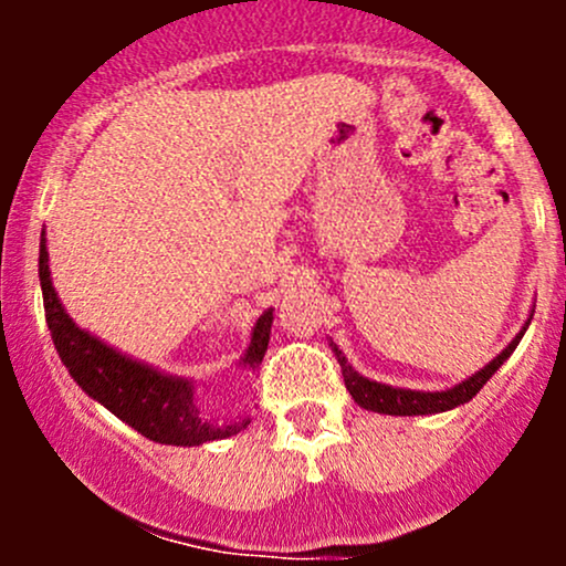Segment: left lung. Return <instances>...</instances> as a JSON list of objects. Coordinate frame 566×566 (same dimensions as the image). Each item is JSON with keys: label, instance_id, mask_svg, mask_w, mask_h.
I'll return each instance as SVG.
<instances>
[{"label": "left lung", "instance_id": "obj_1", "mask_svg": "<svg viewBox=\"0 0 566 566\" xmlns=\"http://www.w3.org/2000/svg\"><path fill=\"white\" fill-rule=\"evenodd\" d=\"M532 314H535V311H530L524 327L518 329L516 337H513L509 346L500 350L490 365H484L479 373H473L471 378L454 382L452 388H444V391H412V388H396V386H388V382L369 380L348 365L346 354H343V350L337 348L333 340H329V348H333L335 359L340 361L343 380H346L348 394L354 396V401L359 407L369 409V412H380V415H437V412H447V409L465 405V401H471L473 396L482 391L484 382L490 380L492 375L503 367V361L509 359L513 350H516L518 340H522L524 333H527Z\"/></svg>", "mask_w": 566, "mask_h": 566}]
</instances>
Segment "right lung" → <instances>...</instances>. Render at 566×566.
<instances>
[{
    "label": "right lung",
    "instance_id": "add662e5",
    "mask_svg": "<svg viewBox=\"0 0 566 566\" xmlns=\"http://www.w3.org/2000/svg\"><path fill=\"white\" fill-rule=\"evenodd\" d=\"M39 282H42L50 335H53L57 356L66 365L69 375L90 399L125 420L129 428L159 444L199 447L205 441L229 439L250 426V418L231 420V423L205 418L193 399L197 386L191 378H180V375H170L165 369L133 359L71 319L53 287L44 231L42 242H39ZM271 324H274V308L258 316L250 333V346L237 361L239 367L252 369V373L261 367L265 348H269Z\"/></svg>",
    "mask_w": 566,
    "mask_h": 566
}]
</instances>
